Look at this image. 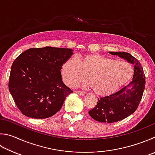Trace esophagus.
I'll list each match as a JSON object with an SVG mask.
<instances>
[{
	"label": "esophagus",
	"mask_w": 155,
	"mask_h": 155,
	"mask_svg": "<svg viewBox=\"0 0 155 155\" xmlns=\"http://www.w3.org/2000/svg\"><path fill=\"white\" fill-rule=\"evenodd\" d=\"M75 92H76L79 95H81V96H83L85 94V92L84 91H75Z\"/></svg>",
	"instance_id": "34e87169"
}]
</instances>
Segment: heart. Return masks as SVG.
Returning <instances> with one entry per match:
<instances>
[{"instance_id":"obj_1","label":"heart","mask_w":155,"mask_h":155,"mask_svg":"<svg viewBox=\"0 0 155 155\" xmlns=\"http://www.w3.org/2000/svg\"><path fill=\"white\" fill-rule=\"evenodd\" d=\"M62 78L67 85L74 86L87 80L95 94L107 96L115 92L132 78L133 67L125 61H117L97 53L79 58L70 57L61 65Z\"/></svg>"}]
</instances>
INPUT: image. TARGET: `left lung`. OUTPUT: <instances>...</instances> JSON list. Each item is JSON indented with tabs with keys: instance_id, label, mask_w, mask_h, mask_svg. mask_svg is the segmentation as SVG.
Returning <instances> with one entry per match:
<instances>
[{
	"instance_id": "left-lung-1",
	"label": "left lung",
	"mask_w": 155,
	"mask_h": 155,
	"mask_svg": "<svg viewBox=\"0 0 155 155\" xmlns=\"http://www.w3.org/2000/svg\"><path fill=\"white\" fill-rule=\"evenodd\" d=\"M126 59L134 65L132 81L118 92L101 97L97 104L89 110V115L96 121L114 123L127 117L138 109L144 92L146 81L143 68L138 60L125 52H109Z\"/></svg>"
}]
</instances>
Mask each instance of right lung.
Wrapping results in <instances>:
<instances>
[{"mask_svg":"<svg viewBox=\"0 0 155 155\" xmlns=\"http://www.w3.org/2000/svg\"><path fill=\"white\" fill-rule=\"evenodd\" d=\"M70 48H31L20 54L12 64L8 90L23 115L46 119L62 107L72 90L61 78L62 64L71 57Z\"/></svg>","mask_w":155,"mask_h":155,"instance_id":"obj_1","label":"right lung"}]
</instances>
